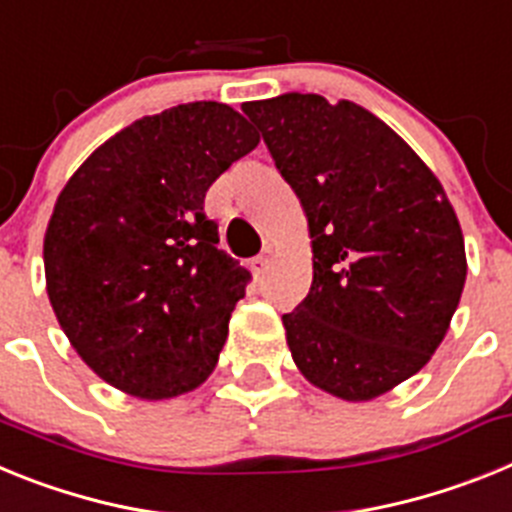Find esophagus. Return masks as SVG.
I'll return each instance as SVG.
<instances>
[{
    "instance_id": "obj_1",
    "label": "esophagus",
    "mask_w": 512,
    "mask_h": 512,
    "mask_svg": "<svg viewBox=\"0 0 512 512\" xmlns=\"http://www.w3.org/2000/svg\"><path fill=\"white\" fill-rule=\"evenodd\" d=\"M271 261H274V251H271V248H264V251H261L259 256H256V259L251 261L253 274H256V277H261V274H264V271L269 269Z\"/></svg>"
}]
</instances>
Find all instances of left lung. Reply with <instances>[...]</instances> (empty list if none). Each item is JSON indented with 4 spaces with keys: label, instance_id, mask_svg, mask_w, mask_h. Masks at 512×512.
<instances>
[{
    "label": "left lung",
    "instance_id": "8db88e82",
    "mask_svg": "<svg viewBox=\"0 0 512 512\" xmlns=\"http://www.w3.org/2000/svg\"><path fill=\"white\" fill-rule=\"evenodd\" d=\"M312 238V284L282 315L297 369L366 402L418 374L441 346L467 279L441 182L379 117L287 92L246 102Z\"/></svg>",
    "mask_w": 512,
    "mask_h": 512
}]
</instances>
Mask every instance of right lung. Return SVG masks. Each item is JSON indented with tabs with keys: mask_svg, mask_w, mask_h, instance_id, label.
I'll return each mask as SVG.
<instances>
[{
	"mask_svg": "<svg viewBox=\"0 0 512 512\" xmlns=\"http://www.w3.org/2000/svg\"><path fill=\"white\" fill-rule=\"evenodd\" d=\"M256 146L228 104H179L112 135L58 194L48 300L76 354L117 390L166 400L215 369L251 274L217 248L205 194Z\"/></svg>",
	"mask_w": 512,
	"mask_h": 512,
	"instance_id": "add662e5",
	"label": "right lung"
}]
</instances>
